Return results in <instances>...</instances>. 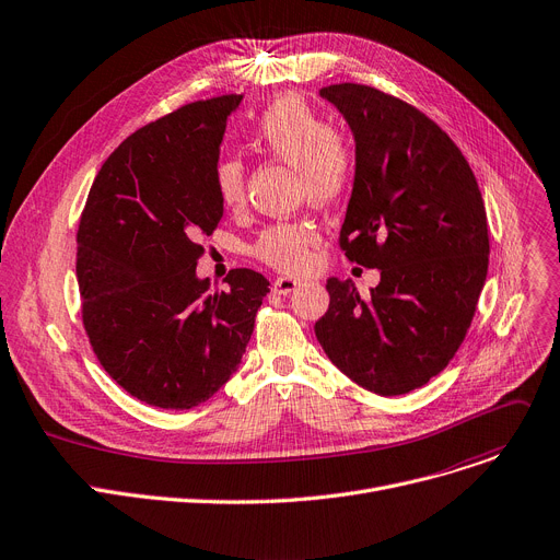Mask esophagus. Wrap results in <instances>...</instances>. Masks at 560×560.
Instances as JSON below:
<instances>
[{"label":"esophagus","mask_w":560,"mask_h":560,"mask_svg":"<svg viewBox=\"0 0 560 560\" xmlns=\"http://www.w3.org/2000/svg\"><path fill=\"white\" fill-rule=\"evenodd\" d=\"M302 285V281L300 279H292V277H279L277 281H275V292L277 294H290V292H294L296 288Z\"/></svg>","instance_id":"esophagus-1"}]
</instances>
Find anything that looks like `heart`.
Wrapping results in <instances>:
<instances>
[{
  "label": "heart",
  "mask_w": 560,
  "mask_h": 560,
  "mask_svg": "<svg viewBox=\"0 0 560 560\" xmlns=\"http://www.w3.org/2000/svg\"><path fill=\"white\" fill-rule=\"evenodd\" d=\"M254 145L296 166L313 202L338 200L351 182L353 155L349 143L326 128L317 112L300 96H281L266 107L252 132ZM222 205L236 207L245 196V171L236 158H222L213 171ZM315 230L302 222H279L260 234L254 252L270 266L296 272L308 264Z\"/></svg>",
  "instance_id": "b5f03b06"
}]
</instances>
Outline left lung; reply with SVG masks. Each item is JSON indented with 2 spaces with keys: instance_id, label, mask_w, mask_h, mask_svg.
Wrapping results in <instances>:
<instances>
[{
  "instance_id": "8db88e82",
  "label": "left lung",
  "mask_w": 560,
  "mask_h": 560,
  "mask_svg": "<svg viewBox=\"0 0 560 560\" xmlns=\"http://www.w3.org/2000/svg\"><path fill=\"white\" fill-rule=\"evenodd\" d=\"M355 141L340 245L381 283L364 302L330 277L315 335L345 376L378 396L425 385L464 342L489 272L487 209L459 148L412 105L366 85H330Z\"/></svg>"
}]
</instances>
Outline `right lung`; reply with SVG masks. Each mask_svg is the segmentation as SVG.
Segmentation results:
<instances>
[{"label": "right lung", "instance_id": "add662e5", "mask_svg": "<svg viewBox=\"0 0 560 560\" xmlns=\"http://www.w3.org/2000/svg\"><path fill=\"white\" fill-rule=\"evenodd\" d=\"M241 94L184 105L130 135L101 166L79 225L83 324L107 374L162 409L209 400L238 369L270 281L196 275L222 218L213 171Z\"/></svg>", "mask_w": 560, "mask_h": 560}]
</instances>
